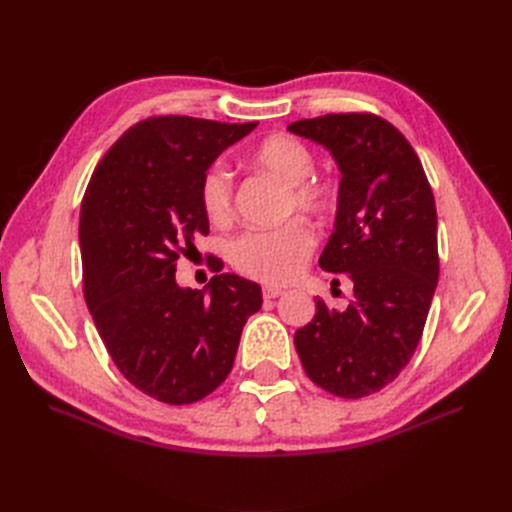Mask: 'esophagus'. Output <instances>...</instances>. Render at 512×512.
I'll return each instance as SVG.
<instances>
[{"instance_id": "esophagus-1", "label": "esophagus", "mask_w": 512, "mask_h": 512, "mask_svg": "<svg viewBox=\"0 0 512 512\" xmlns=\"http://www.w3.org/2000/svg\"><path fill=\"white\" fill-rule=\"evenodd\" d=\"M280 294H284V290H282V288H277V286H262V299L271 301V299H277V297H280Z\"/></svg>"}]
</instances>
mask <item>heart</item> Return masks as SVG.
Wrapping results in <instances>:
<instances>
[{"label":"heart","mask_w":512,"mask_h":512,"mask_svg":"<svg viewBox=\"0 0 512 512\" xmlns=\"http://www.w3.org/2000/svg\"><path fill=\"white\" fill-rule=\"evenodd\" d=\"M250 164L286 183L282 213H301L312 220L329 218L337 188L331 177L312 170L314 156L301 138L277 132L250 151ZM198 203L211 224H226L232 215V181L220 164L200 175ZM316 237L303 220H288L273 230H247L228 247V260L241 275L265 284H284L297 277L312 256Z\"/></svg>","instance_id":"1"}]
</instances>
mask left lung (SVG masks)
<instances>
[{
  "label": "left lung",
  "instance_id": "8db88e82",
  "mask_svg": "<svg viewBox=\"0 0 512 512\" xmlns=\"http://www.w3.org/2000/svg\"><path fill=\"white\" fill-rule=\"evenodd\" d=\"M288 130L327 147L342 170L318 265L354 284L344 312L316 299L294 348L320 389L361 399L389 386L421 342L440 275L436 200L408 138L374 113H329Z\"/></svg>",
  "mask_w": 512,
  "mask_h": 512
}]
</instances>
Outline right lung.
<instances>
[{"label": "right lung", "mask_w": 512, "mask_h": 512, "mask_svg": "<svg viewBox=\"0 0 512 512\" xmlns=\"http://www.w3.org/2000/svg\"><path fill=\"white\" fill-rule=\"evenodd\" d=\"M256 121L160 115L134 123L104 153L81 205L83 294L113 363L138 391L170 406L194 404L230 374L260 286L213 275L207 292L179 288V256L196 250L209 220L198 183ZM220 258L209 269L220 273Z\"/></svg>", "instance_id": "right-lung-1"}]
</instances>
